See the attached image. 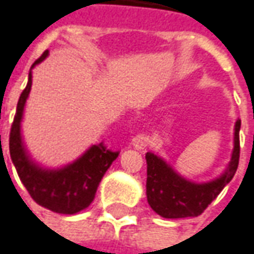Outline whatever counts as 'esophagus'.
Listing matches in <instances>:
<instances>
[{"instance_id":"esophagus-1","label":"esophagus","mask_w":254,"mask_h":254,"mask_svg":"<svg viewBox=\"0 0 254 254\" xmlns=\"http://www.w3.org/2000/svg\"><path fill=\"white\" fill-rule=\"evenodd\" d=\"M149 142H150L149 136H146V135H138V136H135V138L132 139V146L136 150H145V149L148 148Z\"/></svg>"}]
</instances>
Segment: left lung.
<instances>
[{
	"instance_id": "left-lung-1",
	"label": "left lung",
	"mask_w": 254,
	"mask_h": 254,
	"mask_svg": "<svg viewBox=\"0 0 254 254\" xmlns=\"http://www.w3.org/2000/svg\"><path fill=\"white\" fill-rule=\"evenodd\" d=\"M233 130V150L230 160L225 171L207 182H193L186 179L165 158L155 152H148L146 197L152 210L165 219L196 217L200 215L236 173L240 153V119L235 122Z\"/></svg>"
}]
</instances>
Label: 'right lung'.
<instances>
[{"label":"right lung","mask_w":254,"mask_h":254,"mask_svg":"<svg viewBox=\"0 0 254 254\" xmlns=\"http://www.w3.org/2000/svg\"><path fill=\"white\" fill-rule=\"evenodd\" d=\"M48 54L45 51L28 73V83L19 96L9 133V155L21 182L37 203L55 213L75 215L92 203L96 189L112 162L118 158V152H111L101 142L91 145L81 156L58 168H48L32 158L22 138L21 124L32 86V69Z\"/></svg>","instance_id":"1"}]
</instances>
